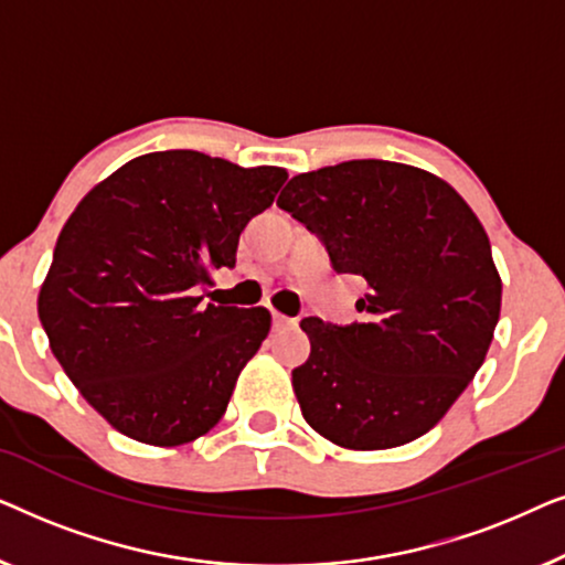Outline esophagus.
<instances>
[{
    "mask_svg": "<svg viewBox=\"0 0 565 565\" xmlns=\"http://www.w3.org/2000/svg\"><path fill=\"white\" fill-rule=\"evenodd\" d=\"M273 323L275 329H285V327H296V319H288V316L273 311Z\"/></svg>",
    "mask_w": 565,
    "mask_h": 565,
    "instance_id": "obj_1",
    "label": "esophagus"
}]
</instances>
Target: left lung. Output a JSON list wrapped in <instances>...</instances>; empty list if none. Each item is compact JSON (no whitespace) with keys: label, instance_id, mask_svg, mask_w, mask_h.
<instances>
[{"label":"left lung","instance_id":"obj_1","mask_svg":"<svg viewBox=\"0 0 565 565\" xmlns=\"http://www.w3.org/2000/svg\"><path fill=\"white\" fill-rule=\"evenodd\" d=\"M277 205L367 292L360 321H300L311 354L292 370L303 419L347 450L427 435L478 367L497 329L501 277L466 200L424 169L354 159L292 177Z\"/></svg>","mask_w":565,"mask_h":565}]
</instances>
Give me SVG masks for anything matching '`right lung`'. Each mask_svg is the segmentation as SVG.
<instances>
[{"label":"right lung","instance_id":"right-lung-1","mask_svg":"<svg viewBox=\"0 0 565 565\" xmlns=\"http://www.w3.org/2000/svg\"><path fill=\"white\" fill-rule=\"evenodd\" d=\"M285 180L280 167L153 151L76 205L38 316L68 381L120 435L177 447L221 422L273 316L203 306L198 288L236 265L238 236Z\"/></svg>","mask_w":565,"mask_h":565}]
</instances>
